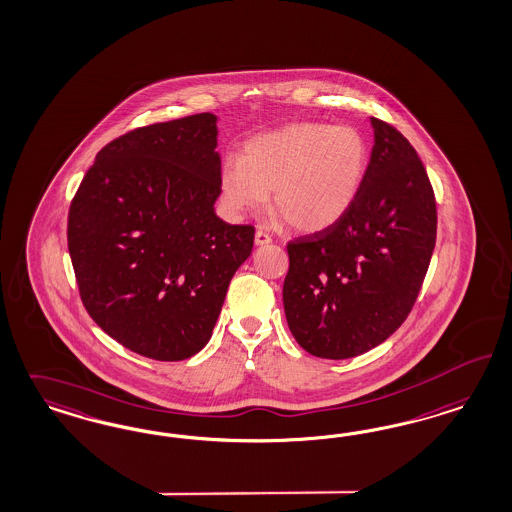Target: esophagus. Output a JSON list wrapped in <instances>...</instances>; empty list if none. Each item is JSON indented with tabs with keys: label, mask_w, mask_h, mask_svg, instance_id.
<instances>
[{
	"label": "esophagus",
	"mask_w": 512,
	"mask_h": 512,
	"mask_svg": "<svg viewBox=\"0 0 512 512\" xmlns=\"http://www.w3.org/2000/svg\"><path fill=\"white\" fill-rule=\"evenodd\" d=\"M272 242V238L266 234L265 230H257L255 232V244L257 246H266V244H270Z\"/></svg>",
	"instance_id": "obj_1"
}]
</instances>
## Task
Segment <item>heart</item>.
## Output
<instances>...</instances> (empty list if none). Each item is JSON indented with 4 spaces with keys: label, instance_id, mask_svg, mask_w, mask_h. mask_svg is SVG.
Instances as JSON below:
<instances>
[{
    "label": "heart",
    "instance_id": "heart-1",
    "mask_svg": "<svg viewBox=\"0 0 512 512\" xmlns=\"http://www.w3.org/2000/svg\"><path fill=\"white\" fill-rule=\"evenodd\" d=\"M369 166V145L348 124L293 123L247 141L225 162L219 189L240 219L272 204L300 232H319L350 212Z\"/></svg>",
    "mask_w": 512,
    "mask_h": 512
}]
</instances>
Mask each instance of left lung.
Here are the masks:
<instances>
[{
  "mask_svg": "<svg viewBox=\"0 0 512 512\" xmlns=\"http://www.w3.org/2000/svg\"><path fill=\"white\" fill-rule=\"evenodd\" d=\"M365 181L336 225L287 244L285 318L306 352L348 359L393 335L420 293L437 238V206L416 149L371 117Z\"/></svg>",
  "mask_w": 512,
  "mask_h": 512,
  "instance_id": "obj_1",
  "label": "left lung"
}]
</instances>
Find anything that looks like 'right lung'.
<instances>
[{"mask_svg":"<svg viewBox=\"0 0 512 512\" xmlns=\"http://www.w3.org/2000/svg\"><path fill=\"white\" fill-rule=\"evenodd\" d=\"M217 117L136 128L96 155L71 202L68 247L83 304L124 348L181 361L212 338L255 229L215 215Z\"/></svg>","mask_w":512,"mask_h":512,"instance_id":"right-lung-1","label":"right lung"}]
</instances>
